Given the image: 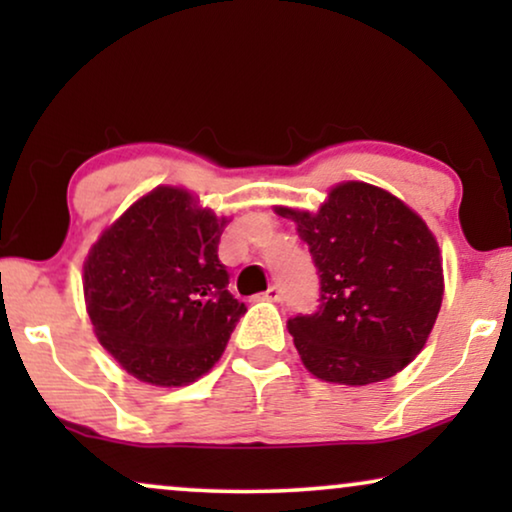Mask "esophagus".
<instances>
[{
    "label": "esophagus",
    "instance_id": "34e87169",
    "mask_svg": "<svg viewBox=\"0 0 512 512\" xmlns=\"http://www.w3.org/2000/svg\"><path fill=\"white\" fill-rule=\"evenodd\" d=\"M282 298H284V293H282V289H279V286H270V289L263 293V300H270V303H279Z\"/></svg>",
    "mask_w": 512,
    "mask_h": 512
}]
</instances>
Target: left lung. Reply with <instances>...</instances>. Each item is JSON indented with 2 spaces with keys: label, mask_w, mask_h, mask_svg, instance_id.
<instances>
[{
  "label": "left lung",
  "mask_w": 512,
  "mask_h": 512,
  "mask_svg": "<svg viewBox=\"0 0 512 512\" xmlns=\"http://www.w3.org/2000/svg\"><path fill=\"white\" fill-rule=\"evenodd\" d=\"M298 223L319 270V310L289 319L300 359L333 384L382 382L422 352L443 303L436 237L382 188L347 181L317 214L277 207Z\"/></svg>",
  "instance_id": "left-lung-1"
}]
</instances>
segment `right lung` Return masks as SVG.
I'll return each mask as SVG.
<instances>
[{
  "instance_id": "1",
  "label": "right lung",
  "mask_w": 512,
  "mask_h": 512,
  "mask_svg": "<svg viewBox=\"0 0 512 512\" xmlns=\"http://www.w3.org/2000/svg\"><path fill=\"white\" fill-rule=\"evenodd\" d=\"M228 219L158 186L104 230L83 265L102 347L137 380L181 387L221 359L247 307L228 291L219 240Z\"/></svg>"
}]
</instances>
